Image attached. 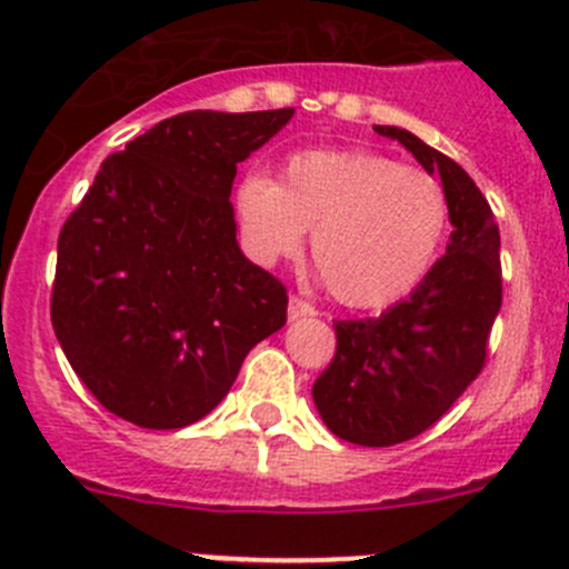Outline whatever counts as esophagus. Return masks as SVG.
Here are the masks:
<instances>
[{
    "label": "esophagus",
    "mask_w": 569,
    "mask_h": 569,
    "mask_svg": "<svg viewBox=\"0 0 569 569\" xmlns=\"http://www.w3.org/2000/svg\"><path fill=\"white\" fill-rule=\"evenodd\" d=\"M317 309L311 303H306L303 297H291L289 300V320H303V317H315Z\"/></svg>",
    "instance_id": "34e87169"
}]
</instances>
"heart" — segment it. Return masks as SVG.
Listing matches in <instances>:
<instances>
[{
	"mask_svg": "<svg viewBox=\"0 0 569 569\" xmlns=\"http://www.w3.org/2000/svg\"><path fill=\"white\" fill-rule=\"evenodd\" d=\"M234 209L263 263L295 254L311 229L317 272L351 309H386L411 295L431 274L450 218L431 172L362 150L297 152L278 183L243 178Z\"/></svg>",
	"mask_w": 569,
	"mask_h": 569,
	"instance_id": "obj_1",
	"label": "heart"
}]
</instances>
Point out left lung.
I'll return each instance as SVG.
<instances>
[{"mask_svg":"<svg viewBox=\"0 0 569 569\" xmlns=\"http://www.w3.org/2000/svg\"><path fill=\"white\" fill-rule=\"evenodd\" d=\"M442 178L448 247L431 274L366 320H337V355L311 397L335 437L388 448L428 431L479 377L501 309L499 227L473 178L399 127H373Z\"/></svg>","mask_w":569,"mask_h":569,"instance_id":"left-lung-1","label":"left lung"}]
</instances>
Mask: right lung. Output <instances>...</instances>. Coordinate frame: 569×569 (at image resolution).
<instances>
[{"label": "right lung", "instance_id": "add662e5", "mask_svg": "<svg viewBox=\"0 0 569 569\" xmlns=\"http://www.w3.org/2000/svg\"><path fill=\"white\" fill-rule=\"evenodd\" d=\"M295 110H192L101 163L59 234L56 340L116 417L172 431L207 417L243 357L283 329L280 280L238 247V163Z\"/></svg>", "mask_w": 569, "mask_h": 569}]
</instances>
